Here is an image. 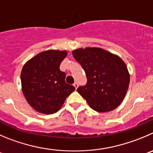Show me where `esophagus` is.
I'll return each mask as SVG.
<instances>
[{"label": "esophagus", "instance_id": "1", "mask_svg": "<svg viewBox=\"0 0 153 153\" xmlns=\"http://www.w3.org/2000/svg\"><path fill=\"white\" fill-rule=\"evenodd\" d=\"M74 86L75 87V88H78V83L76 82H74Z\"/></svg>", "mask_w": 153, "mask_h": 153}]
</instances>
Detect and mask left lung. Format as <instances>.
<instances>
[{
    "instance_id": "left-lung-1",
    "label": "left lung",
    "mask_w": 153,
    "mask_h": 153,
    "mask_svg": "<svg viewBox=\"0 0 153 153\" xmlns=\"http://www.w3.org/2000/svg\"><path fill=\"white\" fill-rule=\"evenodd\" d=\"M72 53L86 74V85L79 86L77 91L89 107L101 113L119 107L130 82V74L124 61L98 47L79 48Z\"/></svg>"
}]
</instances>
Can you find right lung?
Returning <instances> with one entry per match:
<instances>
[{"label": "right lung", "mask_w": 153, "mask_h": 153, "mask_svg": "<svg viewBox=\"0 0 153 153\" xmlns=\"http://www.w3.org/2000/svg\"><path fill=\"white\" fill-rule=\"evenodd\" d=\"M67 55L66 50L49 49L36 55L23 66L22 90L36 111L44 114L56 113L75 90L65 82L66 74L59 68Z\"/></svg>", "instance_id": "add662e5"}]
</instances>
